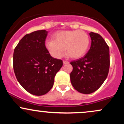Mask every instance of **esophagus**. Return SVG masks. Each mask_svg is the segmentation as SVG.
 <instances>
[{
	"label": "esophagus",
	"mask_w": 124,
	"mask_h": 124,
	"mask_svg": "<svg viewBox=\"0 0 124 124\" xmlns=\"http://www.w3.org/2000/svg\"><path fill=\"white\" fill-rule=\"evenodd\" d=\"M63 64H68L69 63V62H68V61H63Z\"/></svg>",
	"instance_id": "obj_1"
}]
</instances>
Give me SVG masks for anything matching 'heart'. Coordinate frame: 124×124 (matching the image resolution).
<instances>
[{
	"label": "heart",
	"mask_w": 124,
	"mask_h": 124,
	"mask_svg": "<svg viewBox=\"0 0 124 124\" xmlns=\"http://www.w3.org/2000/svg\"><path fill=\"white\" fill-rule=\"evenodd\" d=\"M52 40L47 41L45 46L52 56L62 57L65 53L72 59H79L85 56L90 45V38L83 30L58 31L52 35Z\"/></svg>",
	"instance_id": "obj_1"
}]
</instances>
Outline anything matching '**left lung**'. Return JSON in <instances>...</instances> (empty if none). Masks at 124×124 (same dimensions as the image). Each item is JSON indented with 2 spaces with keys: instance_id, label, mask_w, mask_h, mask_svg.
<instances>
[{
  "instance_id": "1",
  "label": "left lung",
  "mask_w": 124,
  "mask_h": 124,
  "mask_svg": "<svg viewBox=\"0 0 124 124\" xmlns=\"http://www.w3.org/2000/svg\"><path fill=\"white\" fill-rule=\"evenodd\" d=\"M92 44L85 56L70 62L73 70L70 81L75 90L81 93L96 91L108 76L109 68V47L99 34L89 33Z\"/></svg>"
}]
</instances>
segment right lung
Wrapping results in <instances>:
<instances>
[{"label":"right lung","mask_w":124,"mask_h":124,"mask_svg":"<svg viewBox=\"0 0 124 124\" xmlns=\"http://www.w3.org/2000/svg\"><path fill=\"white\" fill-rule=\"evenodd\" d=\"M45 30L27 34L19 41L13 54V69L18 82L35 96L47 93L53 87L54 78L63 65L61 59L51 56L45 41Z\"/></svg>","instance_id":"1"}]
</instances>
